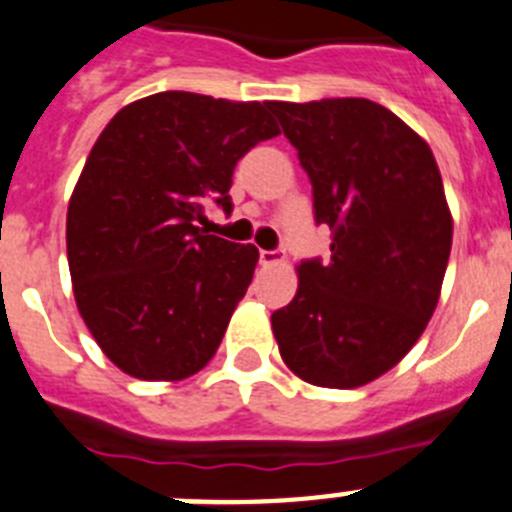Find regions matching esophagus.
<instances>
[{"label":"esophagus","mask_w":512,"mask_h":512,"mask_svg":"<svg viewBox=\"0 0 512 512\" xmlns=\"http://www.w3.org/2000/svg\"><path fill=\"white\" fill-rule=\"evenodd\" d=\"M259 261L264 266L277 264V261H282V253H279V251H266V248H261V251H259Z\"/></svg>","instance_id":"1"}]
</instances>
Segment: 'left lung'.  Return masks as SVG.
Wrapping results in <instances>:
<instances>
[{"label": "left lung", "instance_id": "left-lung-1", "mask_svg": "<svg viewBox=\"0 0 512 512\" xmlns=\"http://www.w3.org/2000/svg\"><path fill=\"white\" fill-rule=\"evenodd\" d=\"M312 184L328 259L300 264L295 300L271 315L284 364L351 390L408 354L436 310L451 212L436 158L387 107L361 97L266 102Z\"/></svg>", "mask_w": 512, "mask_h": 512}]
</instances>
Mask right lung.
<instances>
[{
	"mask_svg": "<svg viewBox=\"0 0 512 512\" xmlns=\"http://www.w3.org/2000/svg\"><path fill=\"white\" fill-rule=\"evenodd\" d=\"M279 135L261 102L158 92L122 107L94 143L66 217L81 318L107 359L176 382L212 359L259 251L207 235L233 210L235 164Z\"/></svg>",
	"mask_w": 512,
	"mask_h": 512,
	"instance_id": "right-lung-1",
	"label": "right lung"
}]
</instances>
